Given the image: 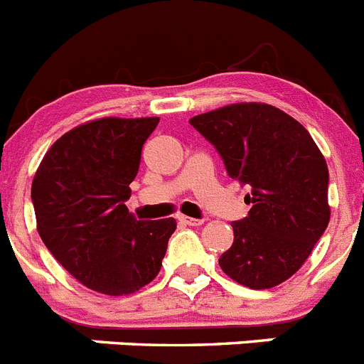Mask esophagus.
Masks as SVG:
<instances>
[{
    "label": "esophagus",
    "mask_w": 364,
    "mask_h": 364,
    "mask_svg": "<svg viewBox=\"0 0 364 364\" xmlns=\"http://www.w3.org/2000/svg\"><path fill=\"white\" fill-rule=\"evenodd\" d=\"M178 220L182 222V224H186V226H200V224H204L202 218H191V217H184V215H180Z\"/></svg>",
    "instance_id": "1"
}]
</instances>
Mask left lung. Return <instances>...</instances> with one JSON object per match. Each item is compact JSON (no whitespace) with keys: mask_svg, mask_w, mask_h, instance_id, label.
Returning a JSON list of instances; mask_svg holds the SVG:
<instances>
[{"mask_svg":"<svg viewBox=\"0 0 364 364\" xmlns=\"http://www.w3.org/2000/svg\"><path fill=\"white\" fill-rule=\"evenodd\" d=\"M189 124L217 149L228 175L252 188L247 217L231 222L222 272L253 290L281 284L304 264L330 220L319 147L295 118L266 104L228 105Z\"/></svg>","mask_w":364,"mask_h":364,"instance_id":"left-lung-1","label":"left lung"}]
</instances>
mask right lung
Masks as SVG:
<instances>
[{
    "mask_svg": "<svg viewBox=\"0 0 364 364\" xmlns=\"http://www.w3.org/2000/svg\"><path fill=\"white\" fill-rule=\"evenodd\" d=\"M160 118H102L58 138L32 180L38 233L82 284L125 295L160 272L175 218L136 220L125 202Z\"/></svg>",
    "mask_w": 364,
    "mask_h": 364,
    "instance_id": "add662e5",
    "label": "right lung"
}]
</instances>
